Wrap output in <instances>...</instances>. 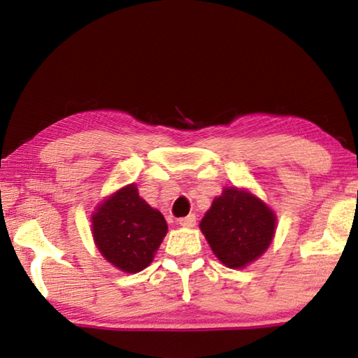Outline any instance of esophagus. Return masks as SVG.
<instances>
[{
  "label": "esophagus",
  "mask_w": 358,
  "mask_h": 358,
  "mask_svg": "<svg viewBox=\"0 0 358 358\" xmlns=\"http://www.w3.org/2000/svg\"><path fill=\"white\" fill-rule=\"evenodd\" d=\"M178 224L181 227H194V226H196V216L187 215L185 217H180Z\"/></svg>",
  "instance_id": "obj_1"
}]
</instances>
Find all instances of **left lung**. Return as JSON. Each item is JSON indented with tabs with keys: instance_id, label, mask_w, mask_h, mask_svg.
<instances>
[{
	"instance_id": "8db88e82",
	"label": "left lung",
	"mask_w": 358,
	"mask_h": 358,
	"mask_svg": "<svg viewBox=\"0 0 358 358\" xmlns=\"http://www.w3.org/2000/svg\"><path fill=\"white\" fill-rule=\"evenodd\" d=\"M276 217L252 194L226 187L201 221V230L216 254L230 268L256 260L271 243Z\"/></svg>"
}]
</instances>
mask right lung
Here are the masks:
<instances>
[{"label": "right lung", "instance_id": "right-lung-1", "mask_svg": "<svg viewBox=\"0 0 358 358\" xmlns=\"http://www.w3.org/2000/svg\"><path fill=\"white\" fill-rule=\"evenodd\" d=\"M92 220L101 254L126 273L148 266L167 234L164 216L141 199L134 185L108 197Z\"/></svg>", "mask_w": 358, "mask_h": 358}]
</instances>
